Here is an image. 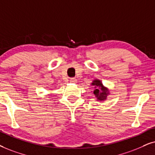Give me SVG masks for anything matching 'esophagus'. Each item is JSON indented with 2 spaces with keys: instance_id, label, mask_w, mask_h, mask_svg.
Listing matches in <instances>:
<instances>
[{
  "instance_id": "34e87169",
  "label": "esophagus",
  "mask_w": 155,
  "mask_h": 155,
  "mask_svg": "<svg viewBox=\"0 0 155 155\" xmlns=\"http://www.w3.org/2000/svg\"><path fill=\"white\" fill-rule=\"evenodd\" d=\"M70 82H71V83H76L77 81H76V79H75V78H71V79H70Z\"/></svg>"
}]
</instances>
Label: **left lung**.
<instances>
[{
    "instance_id": "left-lung-1",
    "label": "left lung",
    "mask_w": 155,
    "mask_h": 155,
    "mask_svg": "<svg viewBox=\"0 0 155 155\" xmlns=\"http://www.w3.org/2000/svg\"><path fill=\"white\" fill-rule=\"evenodd\" d=\"M91 85L94 88L93 93L97 98V101L103 102L107 100V97L110 94V91L108 88L104 86L101 80L94 79L92 81Z\"/></svg>"
}]
</instances>
